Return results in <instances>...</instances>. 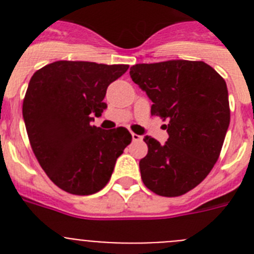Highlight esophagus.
Returning a JSON list of instances; mask_svg holds the SVG:
<instances>
[{"instance_id": "34e87169", "label": "esophagus", "mask_w": 254, "mask_h": 254, "mask_svg": "<svg viewBox=\"0 0 254 254\" xmlns=\"http://www.w3.org/2000/svg\"><path fill=\"white\" fill-rule=\"evenodd\" d=\"M132 140H133V141H141V140H142V137H141L140 134L132 133Z\"/></svg>"}]
</instances>
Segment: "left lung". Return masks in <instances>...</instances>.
<instances>
[{"mask_svg":"<svg viewBox=\"0 0 254 254\" xmlns=\"http://www.w3.org/2000/svg\"><path fill=\"white\" fill-rule=\"evenodd\" d=\"M129 75L152 102V116L168 122L164 145L143 138V185L159 196L187 193L207 177L223 147L230 123L225 80L202 61L186 60L134 64Z\"/></svg>","mask_w":254,"mask_h":254,"instance_id":"obj_1","label":"left lung"}]
</instances>
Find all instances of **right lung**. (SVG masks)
<instances>
[{
    "instance_id": "add662e5",
    "label": "right lung",
    "mask_w": 254,
    "mask_h": 254,
    "mask_svg": "<svg viewBox=\"0 0 254 254\" xmlns=\"http://www.w3.org/2000/svg\"><path fill=\"white\" fill-rule=\"evenodd\" d=\"M127 64L57 61L29 82L22 117L40 167L61 190L87 196L105 187L117 159L131 143L128 129L91 126L102 116L108 86Z\"/></svg>"
}]
</instances>
